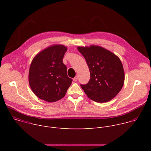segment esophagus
<instances>
[{"mask_svg": "<svg viewBox=\"0 0 151 151\" xmlns=\"http://www.w3.org/2000/svg\"><path fill=\"white\" fill-rule=\"evenodd\" d=\"M78 76H76L73 78L74 81H78Z\"/></svg>", "mask_w": 151, "mask_h": 151, "instance_id": "obj_1", "label": "esophagus"}]
</instances>
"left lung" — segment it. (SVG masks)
Segmentation results:
<instances>
[{"instance_id":"left-lung-1","label":"left lung","mask_w":151,"mask_h":151,"mask_svg":"<svg viewBox=\"0 0 151 151\" xmlns=\"http://www.w3.org/2000/svg\"><path fill=\"white\" fill-rule=\"evenodd\" d=\"M77 48L87 61L90 72L88 83L81 85V88L94 101H109L119 93L124 83L121 60L114 53L98 45Z\"/></svg>"}]
</instances>
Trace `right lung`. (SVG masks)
Listing matches in <instances>:
<instances>
[{
	"mask_svg": "<svg viewBox=\"0 0 151 151\" xmlns=\"http://www.w3.org/2000/svg\"><path fill=\"white\" fill-rule=\"evenodd\" d=\"M67 50L63 45H52L42 50L32 60L29 82L32 91L39 99L55 102L66 95L72 81L63 63Z\"/></svg>",
	"mask_w": 151,
	"mask_h": 151,
	"instance_id": "1",
	"label": "right lung"
}]
</instances>
